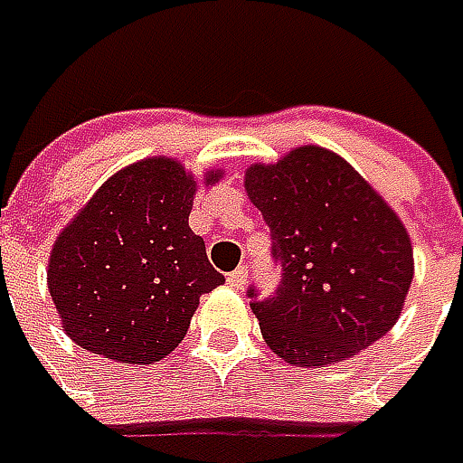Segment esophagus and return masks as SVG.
I'll use <instances>...</instances> for the list:
<instances>
[{
    "mask_svg": "<svg viewBox=\"0 0 463 463\" xmlns=\"http://www.w3.org/2000/svg\"><path fill=\"white\" fill-rule=\"evenodd\" d=\"M228 283H231L232 288L245 286V283H248V268H245V265H241V268H235L232 273H228Z\"/></svg>",
    "mask_w": 463,
    "mask_h": 463,
    "instance_id": "obj_1",
    "label": "esophagus"
}]
</instances>
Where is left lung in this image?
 I'll use <instances>...</instances> for the list:
<instances>
[{"mask_svg":"<svg viewBox=\"0 0 463 463\" xmlns=\"http://www.w3.org/2000/svg\"><path fill=\"white\" fill-rule=\"evenodd\" d=\"M280 268L273 296L248 288L273 354L328 366L376 344L399 321L413 278L409 232L338 155L298 147L245 173Z\"/></svg>","mask_w":463,"mask_h":463,"instance_id":"obj_1","label":"left lung"}]
</instances>
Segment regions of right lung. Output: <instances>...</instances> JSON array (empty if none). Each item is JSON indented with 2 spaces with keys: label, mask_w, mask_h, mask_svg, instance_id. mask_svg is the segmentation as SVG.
I'll return each instance as SVG.
<instances>
[{
  "label": "right lung",
  "mask_w": 463,
  "mask_h": 463,
  "mask_svg": "<svg viewBox=\"0 0 463 463\" xmlns=\"http://www.w3.org/2000/svg\"><path fill=\"white\" fill-rule=\"evenodd\" d=\"M193 195L183 165L142 160L109 177L64 228L47 283L74 344L140 366L175 351L200 296L225 283L187 225Z\"/></svg>",
  "instance_id": "obj_1"
}]
</instances>
